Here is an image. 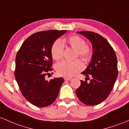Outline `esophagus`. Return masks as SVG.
<instances>
[{
  "label": "esophagus",
  "mask_w": 129,
  "mask_h": 129,
  "mask_svg": "<svg viewBox=\"0 0 129 129\" xmlns=\"http://www.w3.org/2000/svg\"><path fill=\"white\" fill-rule=\"evenodd\" d=\"M64 80H67V81H69V80H71V77H64Z\"/></svg>",
  "instance_id": "esophagus-1"
}]
</instances>
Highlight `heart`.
Listing matches in <instances>:
<instances>
[{
  "mask_svg": "<svg viewBox=\"0 0 129 129\" xmlns=\"http://www.w3.org/2000/svg\"><path fill=\"white\" fill-rule=\"evenodd\" d=\"M68 43L72 49L77 50L78 55L82 60L88 61L91 57L92 49L86 45L83 38L77 35H72L61 41L57 40L53 42L51 47V55L54 60H59L63 57L64 46ZM83 69V64L80 60L74 61L63 60L56 65V71L59 75L66 77H72Z\"/></svg>",
  "mask_w": 129,
  "mask_h": 129,
  "instance_id": "b5f03b06",
  "label": "heart"
}]
</instances>
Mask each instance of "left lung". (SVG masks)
<instances>
[{
  "label": "left lung",
  "instance_id": "obj_1",
  "mask_svg": "<svg viewBox=\"0 0 129 129\" xmlns=\"http://www.w3.org/2000/svg\"><path fill=\"white\" fill-rule=\"evenodd\" d=\"M91 43L93 53L86 69L82 72L89 82L80 80L76 95L85 105H95L103 102L113 89L118 74V62L114 49L107 40L98 33L88 31L77 32Z\"/></svg>",
  "mask_w": 129,
  "mask_h": 129
}]
</instances>
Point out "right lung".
Listing matches in <instances>:
<instances>
[{
	"instance_id": "add662e5",
	"label": "right lung",
	"mask_w": 129,
	"mask_h": 129,
	"mask_svg": "<svg viewBox=\"0 0 129 129\" xmlns=\"http://www.w3.org/2000/svg\"><path fill=\"white\" fill-rule=\"evenodd\" d=\"M67 30H46L34 33L22 44L16 57L14 76L23 96L38 107L55 101L63 83L62 77L46 80L52 70L51 47Z\"/></svg>"
}]
</instances>
